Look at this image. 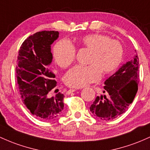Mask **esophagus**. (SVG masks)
Returning a JSON list of instances; mask_svg holds the SVG:
<instances>
[{"label":"esophagus","instance_id":"34e87169","mask_svg":"<svg viewBox=\"0 0 150 150\" xmlns=\"http://www.w3.org/2000/svg\"><path fill=\"white\" fill-rule=\"evenodd\" d=\"M76 90H78V89H76V88L70 89V90H69L68 91H67V93L70 94V93H73V92H75V91H76Z\"/></svg>","mask_w":150,"mask_h":150}]
</instances>
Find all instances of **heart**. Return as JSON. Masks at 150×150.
Wrapping results in <instances>:
<instances>
[{"label":"heart","instance_id":"heart-1","mask_svg":"<svg viewBox=\"0 0 150 150\" xmlns=\"http://www.w3.org/2000/svg\"><path fill=\"white\" fill-rule=\"evenodd\" d=\"M79 44L91 50L88 66L76 65L65 75L64 81L72 88H82L100 79L101 72L108 74L120 65L123 58L122 45L118 40L98 33L85 35ZM76 56L75 47L67 40H60L55 45L53 57L62 68L70 66Z\"/></svg>","mask_w":150,"mask_h":150}]
</instances>
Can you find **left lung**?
Listing matches in <instances>:
<instances>
[{"instance_id": "obj_1", "label": "left lung", "mask_w": 150, "mask_h": 150, "mask_svg": "<svg viewBox=\"0 0 150 150\" xmlns=\"http://www.w3.org/2000/svg\"><path fill=\"white\" fill-rule=\"evenodd\" d=\"M136 52V50H135ZM139 58L137 54L123 64L105 82L104 95L98 96L90 107L93 115L108 121L125 112L138 90Z\"/></svg>"}]
</instances>
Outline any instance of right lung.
Masks as SVG:
<instances>
[{"label":"right lung","mask_w":150,"mask_h":150,"mask_svg":"<svg viewBox=\"0 0 150 150\" xmlns=\"http://www.w3.org/2000/svg\"><path fill=\"white\" fill-rule=\"evenodd\" d=\"M58 37L57 31L36 33L23 42L18 56L16 71L22 100L31 114L42 121L57 120L64 108L63 94H48L57 83L48 66L52 60L51 45Z\"/></svg>","instance_id":"1"}]
</instances>
